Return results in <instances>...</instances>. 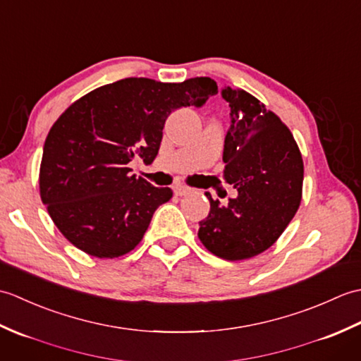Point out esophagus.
<instances>
[{"instance_id":"esophagus-1","label":"esophagus","mask_w":361,"mask_h":361,"mask_svg":"<svg viewBox=\"0 0 361 361\" xmlns=\"http://www.w3.org/2000/svg\"><path fill=\"white\" fill-rule=\"evenodd\" d=\"M190 190H192V189H190L189 186H185V185H175L173 186V192L176 195H188Z\"/></svg>"}]
</instances>
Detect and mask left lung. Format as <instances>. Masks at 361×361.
Returning a JSON list of instances; mask_svg holds the SVG:
<instances>
[{
	"label": "left lung",
	"mask_w": 361,
	"mask_h": 361,
	"mask_svg": "<svg viewBox=\"0 0 361 361\" xmlns=\"http://www.w3.org/2000/svg\"><path fill=\"white\" fill-rule=\"evenodd\" d=\"M221 97L231 106L224 178L239 195L221 206L206 192L211 211L198 221V239L217 257L243 260L270 248L295 217L304 164L288 127L259 99L231 87Z\"/></svg>",
	"instance_id": "left-lung-1"
}]
</instances>
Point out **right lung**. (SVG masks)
Returning a JSON list of instances; mask_svg holds the SVG:
<instances>
[{"label": "right lung", "instance_id": "right-lung-1", "mask_svg": "<svg viewBox=\"0 0 361 361\" xmlns=\"http://www.w3.org/2000/svg\"><path fill=\"white\" fill-rule=\"evenodd\" d=\"M217 91L211 78L180 83L128 78L68 106L46 136L38 176L42 202L65 239L99 259L132 251L173 192L136 178L128 163L140 155L150 164L169 114L202 106Z\"/></svg>", "mask_w": 361, "mask_h": 361}]
</instances>
